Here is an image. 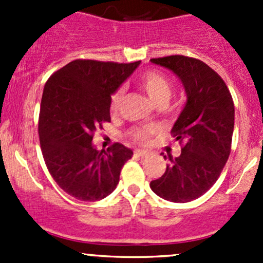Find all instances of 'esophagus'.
Masks as SVG:
<instances>
[{"mask_svg":"<svg viewBox=\"0 0 263 263\" xmlns=\"http://www.w3.org/2000/svg\"><path fill=\"white\" fill-rule=\"evenodd\" d=\"M135 154L139 156H141V158H147L148 155H150V151L147 150H135Z\"/></svg>","mask_w":263,"mask_h":263,"instance_id":"obj_1","label":"esophagus"}]
</instances>
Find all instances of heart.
<instances>
[{"label":"heart","mask_w":263,"mask_h":263,"mask_svg":"<svg viewBox=\"0 0 263 263\" xmlns=\"http://www.w3.org/2000/svg\"><path fill=\"white\" fill-rule=\"evenodd\" d=\"M140 89L150 98L151 102L155 105H165L172 97V84L163 73L158 71H147L142 73L137 80ZM122 99H123V90H117L110 98V109L112 112H118L121 108ZM155 128L151 126L147 127H136L129 132V137L134 141L140 144H146L153 136Z\"/></svg>","instance_id":"1"}]
</instances>
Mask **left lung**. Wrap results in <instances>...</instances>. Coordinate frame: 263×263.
I'll return each mask as SVG.
<instances>
[{
	"label": "left lung",
	"mask_w": 263,
	"mask_h": 263,
	"mask_svg": "<svg viewBox=\"0 0 263 263\" xmlns=\"http://www.w3.org/2000/svg\"><path fill=\"white\" fill-rule=\"evenodd\" d=\"M151 62L178 76L187 102L172 128L181 155H168L165 173L150 187L166 201L190 202L213 187L229 158L234 103L224 80L202 61L168 55Z\"/></svg>",
	"instance_id": "left-lung-1"
}]
</instances>
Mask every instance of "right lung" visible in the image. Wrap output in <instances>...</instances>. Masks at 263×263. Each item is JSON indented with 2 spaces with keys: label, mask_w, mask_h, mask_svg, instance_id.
I'll return each mask as SVG.
<instances>
[{
  "label": "right lung",
  "mask_w": 263,
  "mask_h": 263,
  "mask_svg": "<svg viewBox=\"0 0 263 263\" xmlns=\"http://www.w3.org/2000/svg\"><path fill=\"white\" fill-rule=\"evenodd\" d=\"M140 63L75 60L44 85L38 124L42 153L52 178L78 200L110 195L134 155L122 144L98 151L92 136L110 122V98Z\"/></svg>",
  "instance_id": "obj_1"
}]
</instances>
